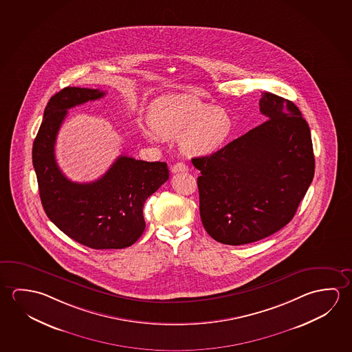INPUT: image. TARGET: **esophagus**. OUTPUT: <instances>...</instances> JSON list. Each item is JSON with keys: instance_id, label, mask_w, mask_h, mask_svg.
<instances>
[{"instance_id": "obj_1", "label": "esophagus", "mask_w": 352, "mask_h": 352, "mask_svg": "<svg viewBox=\"0 0 352 352\" xmlns=\"http://www.w3.org/2000/svg\"><path fill=\"white\" fill-rule=\"evenodd\" d=\"M188 170V166L184 164L183 162H178L172 166V172L173 173H179V172H186Z\"/></svg>"}]
</instances>
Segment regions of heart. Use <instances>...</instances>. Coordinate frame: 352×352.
Returning a JSON list of instances; mask_svg holds the SVG:
<instances>
[{"mask_svg":"<svg viewBox=\"0 0 352 352\" xmlns=\"http://www.w3.org/2000/svg\"><path fill=\"white\" fill-rule=\"evenodd\" d=\"M151 126L142 127L147 139L157 135L180 138V148L191 157H206L221 150L233 133L232 116L195 94H179L158 100L148 114Z\"/></svg>","mask_w":352,"mask_h":352,"instance_id":"1","label":"heart"}]
</instances>
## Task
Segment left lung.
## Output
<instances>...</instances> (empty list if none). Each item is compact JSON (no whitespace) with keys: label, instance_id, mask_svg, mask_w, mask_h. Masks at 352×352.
<instances>
[{"label":"left lung","instance_id":"obj_1","mask_svg":"<svg viewBox=\"0 0 352 352\" xmlns=\"http://www.w3.org/2000/svg\"><path fill=\"white\" fill-rule=\"evenodd\" d=\"M267 120L206 157L192 158L202 225L228 245L256 242L280 231L314 177L311 130L294 102L261 93Z\"/></svg>","mask_w":352,"mask_h":352}]
</instances>
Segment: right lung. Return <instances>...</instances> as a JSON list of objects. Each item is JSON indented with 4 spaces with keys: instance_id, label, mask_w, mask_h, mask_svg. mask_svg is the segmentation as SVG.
Instances as JSON below:
<instances>
[{
    "instance_id": "right-lung-1",
    "label": "right lung",
    "mask_w": 352,
    "mask_h": 352,
    "mask_svg": "<svg viewBox=\"0 0 352 352\" xmlns=\"http://www.w3.org/2000/svg\"><path fill=\"white\" fill-rule=\"evenodd\" d=\"M104 94L66 87L52 96L33 144V166L41 205L58 230L88 248L122 249L142 236L144 201L169 178L167 163L120 156L102 178L75 183L60 170L54 152L67 109Z\"/></svg>"
}]
</instances>
